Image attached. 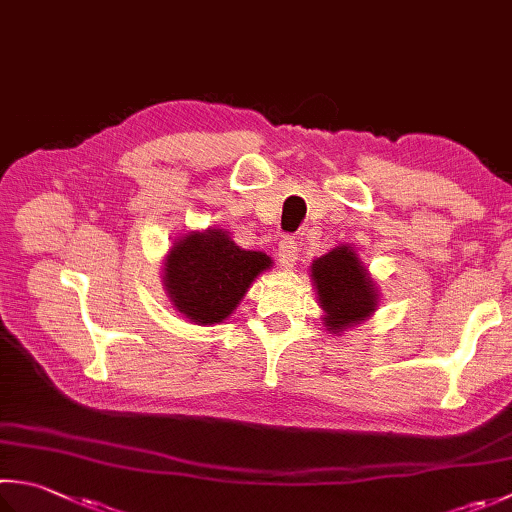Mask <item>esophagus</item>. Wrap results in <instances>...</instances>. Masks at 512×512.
Returning <instances> with one entry per match:
<instances>
[{
    "instance_id": "1",
    "label": "esophagus",
    "mask_w": 512,
    "mask_h": 512,
    "mask_svg": "<svg viewBox=\"0 0 512 512\" xmlns=\"http://www.w3.org/2000/svg\"><path fill=\"white\" fill-rule=\"evenodd\" d=\"M277 257H279V264H282L284 268H290L299 257V248H297V242L293 237H284L282 242H279V248H277Z\"/></svg>"
}]
</instances>
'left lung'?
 Segmentation results:
<instances>
[{"instance_id": "1", "label": "left lung", "mask_w": 512, "mask_h": 512, "mask_svg": "<svg viewBox=\"0 0 512 512\" xmlns=\"http://www.w3.org/2000/svg\"><path fill=\"white\" fill-rule=\"evenodd\" d=\"M313 282L326 326L339 330L362 322L377 306L375 284L348 246H337L313 262Z\"/></svg>"}]
</instances>
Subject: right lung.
<instances>
[{"label": "right lung", "mask_w": 512, "mask_h": 512, "mask_svg": "<svg viewBox=\"0 0 512 512\" xmlns=\"http://www.w3.org/2000/svg\"><path fill=\"white\" fill-rule=\"evenodd\" d=\"M270 257L239 248L224 230L190 233L170 248L164 284L179 313L195 324H217L242 302Z\"/></svg>", "instance_id": "1"}]
</instances>
